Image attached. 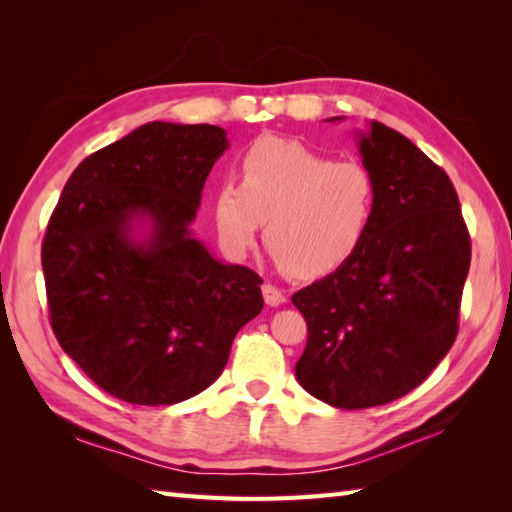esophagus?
I'll list each match as a JSON object with an SVG mask.
<instances>
[{"mask_svg": "<svg viewBox=\"0 0 512 512\" xmlns=\"http://www.w3.org/2000/svg\"><path fill=\"white\" fill-rule=\"evenodd\" d=\"M262 295H264V301L268 303V306H281V303L286 301L284 290L273 286V284H264L262 286Z\"/></svg>", "mask_w": 512, "mask_h": 512, "instance_id": "1", "label": "esophagus"}]
</instances>
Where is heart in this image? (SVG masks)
<instances>
[{
	"label": "heart",
	"instance_id": "1",
	"mask_svg": "<svg viewBox=\"0 0 512 512\" xmlns=\"http://www.w3.org/2000/svg\"><path fill=\"white\" fill-rule=\"evenodd\" d=\"M217 239L239 257L266 222V244L290 275L323 277L350 262L372 231L376 182L361 162L295 140L259 138L239 158V184L213 191Z\"/></svg>",
	"mask_w": 512,
	"mask_h": 512
}]
</instances>
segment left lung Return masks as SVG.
<instances>
[{
	"instance_id": "8db88e82",
	"label": "left lung",
	"mask_w": 512,
	"mask_h": 512,
	"mask_svg": "<svg viewBox=\"0 0 512 512\" xmlns=\"http://www.w3.org/2000/svg\"><path fill=\"white\" fill-rule=\"evenodd\" d=\"M358 151L376 182L372 231L350 262L292 295L308 323L299 385L339 409L387 405L436 369L458 336L471 266L444 169L376 121Z\"/></svg>"
}]
</instances>
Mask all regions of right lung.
<instances>
[{
  "mask_svg": "<svg viewBox=\"0 0 512 512\" xmlns=\"http://www.w3.org/2000/svg\"><path fill=\"white\" fill-rule=\"evenodd\" d=\"M226 147L222 127L154 121L65 182L41 244L50 325L110 396L158 407L200 394L264 308L262 277L217 262L189 231ZM138 221L150 222L143 243Z\"/></svg>",
  "mask_w": 512,
  "mask_h": 512,
  "instance_id": "right-lung-1",
  "label": "right lung"
}]
</instances>
